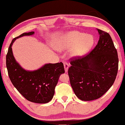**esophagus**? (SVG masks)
Returning <instances> with one entry per match:
<instances>
[{
    "instance_id": "esophagus-1",
    "label": "esophagus",
    "mask_w": 125,
    "mask_h": 125,
    "mask_svg": "<svg viewBox=\"0 0 125 125\" xmlns=\"http://www.w3.org/2000/svg\"><path fill=\"white\" fill-rule=\"evenodd\" d=\"M64 70H65L66 72H67L68 71V69H69V64L66 62H64Z\"/></svg>"
}]
</instances>
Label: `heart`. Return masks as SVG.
I'll return each mask as SVG.
<instances>
[{
  "mask_svg": "<svg viewBox=\"0 0 125 125\" xmlns=\"http://www.w3.org/2000/svg\"><path fill=\"white\" fill-rule=\"evenodd\" d=\"M94 44V39L90 34L80 31H72L59 38L55 43V48L60 50L73 48L72 56H81L91 50Z\"/></svg>",
  "mask_w": 125,
  "mask_h": 125,
  "instance_id": "obj_1",
  "label": "heart"
}]
</instances>
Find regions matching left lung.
<instances>
[{"label": "left lung", "mask_w": 125, "mask_h": 125, "mask_svg": "<svg viewBox=\"0 0 125 125\" xmlns=\"http://www.w3.org/2000/svg\"><path fill=\"white\" fill-rule=\"evenodd\" d=\"M100 37L96 46L82 57L72 58L68 74L78 99H99L111 87L118 70V53L108 33L97 29Z\"/></svg>", "instance_id": "left-lung-1"}]
</instances>
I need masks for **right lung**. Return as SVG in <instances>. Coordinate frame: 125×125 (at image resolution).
Here are the masks:
<instances>
[{
  "label": "right lung",
  "instance_id": "add662e5",
  "mask_svg": "<svg viewBox=\"0 0 125 125\" xmlns=\"http://www.w3.org/2000/svg\"><path fill=\"white\" fill-rule=\"evenodd\" d=\"M34 33H23L13 39L6 55V67L12 83L25 99L36 103H47L54 95L60 75L64 73L63 63L45 64L38 70L27 71L17 62L12 51V45L17 39Z\"/></svg>",
  "mask_w": 125,
  "mask_h": 125
}]
</instances>
